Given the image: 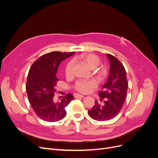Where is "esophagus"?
Listing matches in <instances>:
<instances>
[{
	"label": "esophagus",
	"mask_w": 158,
	"mask_h": 158,
	"mask_svg": "<svg viewBox=\"0 0 158 158\" xmlns=\"http://www.w3.org/2000/svg\"><path fill=\"white\" fill-rule=\"evenodd\" d=\"M74 95V98H84V95L79 94H75Z\"/></svg>",
	"instance_id": "esophagus-1"
}]
</instances>
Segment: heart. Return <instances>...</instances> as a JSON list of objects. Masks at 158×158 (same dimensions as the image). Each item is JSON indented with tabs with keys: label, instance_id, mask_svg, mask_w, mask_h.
I'll return each instance as SVG.
<instances>
[{
	"label": "heart",
	"instance_id": "heart-1",
	"mask_svg": "<svg viewBox=\"0 0 158 158\" xmlns=\"http://www.w3.org/2000/svg\"><path fill=\"white\" fill-rule=\"evenodd\" d=\"M80 58L82 60L84 63L86 64L90 69H94L96 68L99 65L100 60L98 56L94 54H83L80 56ZM74 62L70 60L66 64L65 73L67 75H69L73 69ZM96 83L94 80L89 81H81L76 84V89L82 92H87L92 88L95 86Z\"/></svg>",
	"mask_w": 158,
	"mask_h": 158
}]
</instances>
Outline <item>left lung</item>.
<instances>
[{
  "label": "left lung",
  "instance_id": "8db88e82",
  "mask_svg": "<svg viewBox=\"0 0 158 158\" xmlns=\"http://www.w3.org/2000/svg\"><path fill=\"white\" fill-rule=\"evenodd\" d=\"M110 63L109 74L106 83L99 92L100 100L104 99L103 104L95 100L94 106L88 111L91 118L99 121H107L116 117L121 111L125 101L128 89L126 70L116 57L107 54Z\"/></svg>",
  "mask_w": 158,
  "mask_h": 158
}]
</instances>
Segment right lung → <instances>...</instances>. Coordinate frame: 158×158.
I'll use <instances>...</instances> for the list:
<instances>
[{
    "instance_id": "add662e5",
    "label": "right lung",
    "mask_w": 158,
    "mask_h": 158,
    "mask_svg": "<svg viewBox=\"0 0 158 158\" xmlns=\"http://www.w3.org/2000/svg\"><path fill=\"white\" fill-rule=\"evenodd\" d=\"M74 52H48L40 56L31 66L26 82L28 99L33 111L44 121L56 122L66 115L65 107L74 97L67 94L60 102L53 101L55 86L59 80L56 74L61 62Z\"/></svg>"
}]
</instances>
